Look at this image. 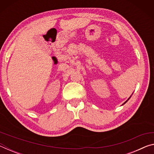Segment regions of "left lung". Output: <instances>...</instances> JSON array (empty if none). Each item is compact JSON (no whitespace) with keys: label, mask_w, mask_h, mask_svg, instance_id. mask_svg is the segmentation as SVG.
Instances as JSON below:
<instances>
[{"label":"left lung","mask_w":154,"mask_h":154,"mask_svg":"<svg viewBox=\"0 0 154 154\" xmlns=\"http://www.w3.org/2000/svg\"><path fill=\"white\" fill-rule=\"evenodd\" d=\"M131 96H130V97H129L128 98V100H127L126 101V102H125V103H124V104H122V105H124V104H125V103H127V102H128V100H129V99L130 98V97H131Z\"/></svg>","instance_id":"1"}]
</instances>
